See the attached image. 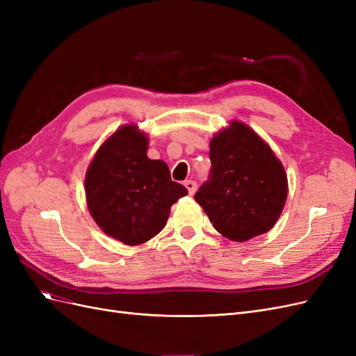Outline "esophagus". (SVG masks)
Wrapping results in <instances>:
<instances>
[{"instance_id":"1","label":"esophagus","mask_w":356,"mask_h":356,"mask_svg":"<svg viewBox=\"0 0 356 356\" xmlns=\"http://www.w3.org/2000/svg\"><path fill=\"white\" fill-rule=\"evenodd\" d=\"M184 186L187 187V190H188L190 195H195V191H196V188H197L196 181H191V179H188V181H186V182H184Z\"/></svg>"}]
</instances>
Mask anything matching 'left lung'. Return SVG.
Returning <instances> with one entry per match:
<instances>
[{"label": "left lung", "instance_id": "left-lung-1", "mask_svg": "<svg viewBox=\"0 0 356 356\" xmlns=\"http://www.w3.org/2000/svg\"><path fill=\"white\" fill-rule=\"evenodd\" d=\"M211 170L195 195L213 229L234 242L270 230L286 200L281 161L252 129L233 122L211 141Z\"/></svg>", "mask_w": 356, "mask_h": 356}]
</instances>
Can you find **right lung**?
Here are the masks:
<instances>
[{"instance_id": "add662e5", "label": "right lung", "mask_w": 356, "mask_h": 356, "mask_svg": "<svg viewBox=\"0 0 356 356\" xmlns=\"http://www.w3.org/2000/svg\"><path fill=\"white\" fill-rule=\"evenodd\" d=\"M148 139L127 124L101 145L86 174V199L96 224L126 245L149 241L166 225L170 207L188 195L168 165L147 157Z\"/></svg>"}]
</instances>
